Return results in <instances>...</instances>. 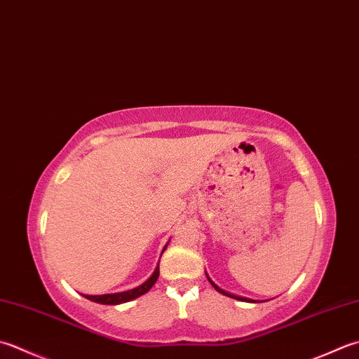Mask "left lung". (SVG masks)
Segmentation results:
<instances>
[{"label": "left lung", "mask_w": 359, "mask_h": 359, "mask_svg": "<svg viewBox=\"0 0 359 359\" xmlns=\"http://www.w3.org/2000/svg\"><path fill=\"white\" fill-rule=\"evenodd\" d=\"M210 280V278H208ZM210 283H212L213 286H215V290L216 291H219L221 294H224V296H229V297H231V299H236V300H241V302H254V300H250V299H248V297H241V296H235V294H230V292H226V291H222L221 290V287H217L213 282H212V280H210Z\"/></svg>", "instance_id": "left-lung-1"}]
</instances>
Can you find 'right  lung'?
Here are the masks:
<instances>
[{"instance_id":"1","label":"right lung","mask_w":359,"mask_h":359,"mask_svg":"<svg viewBox=\"0 0 359 359\" xmlns=\"http://www.w3.org/2000/svg\"><path fill=\"white\" fill-rule=\"evenodd\" d=\"M165 249H166V245H165ZM161 254H163V252H161ZM158 276H160V269H158V264H157V268H156V271H154L152 276L147 278L143 285H140L138 287H133V290H130V291L116 292V294H102V296H86V294H83V296H86L91 302H96V304H102V305L126 304V302L137 299V297L143 296V294H146L147 291H149L151 287L154 286V283L157 282Z\"/></svg>"}]
</instances>
